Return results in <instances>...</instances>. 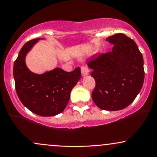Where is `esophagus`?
<instances>
[{"mask_svg": "<svg viewBox=\"0 0 157 157\" xmlns=\"http://www.w3.org/2000/svg\"><path fill=\"white\" fill-rule=\"evenodd\" d=\"M81 71H82V75L83 76H85V75H87L89 73L90 70H89V69L86 66H82V68H81Z\"/></svg>", "mask_w": 157, "mask_h": 157, "instance_id": "1", "label": "esophagus"}]
</instances>
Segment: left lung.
Segmentation results:
<instances>
[{
  "label": "left lung",
  "instance_id": "left-lung-1",
  "mask_svg": "<svg viewBox=\"0 0 157 157\" xmlns=\"http://www.w3.org/2000/svg\"><path fill=\"white\" fill-rule=\"evenodd\" d=\"M112 50L96 55L87 62L96 86L92 99L99 109L117 111L136 99L144 79V60L134 40L124 33L108 37Z\"/></svg>",
  "mask_w": 157,
  "mask_h": 157
}]
</instances>
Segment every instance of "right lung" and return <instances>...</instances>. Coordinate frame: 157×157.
I'll return each mask as SVG.
<instances>
[{
  "instance_id": "obj_1",
  "label": "right lung",
  "mask_w": 157,
  "mask_h": 157,
  "mask_svg": "<svg viewBox=\"0 0 157 157\" xmlns=\"http://www.w3.org/2000/svg\"><path fill=\"white\" fill-rule=\"evenodd\" d=\"M40 39L28 41L14 62L15 87L21 102L30 111L43 117L60 114L65 109L70 92L81 78L79 67L72 72L56 68L42 75L33 73L25 65L26 54Z\"/></svg>"
}]
</instances>
